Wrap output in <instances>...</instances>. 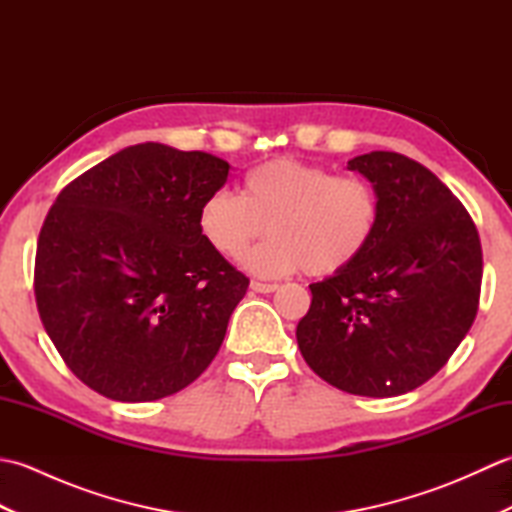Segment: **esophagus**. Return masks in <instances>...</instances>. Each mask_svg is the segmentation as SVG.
<instances>
[{
	"instance_id": "obj_1",
	"label": "esophagus",
	"mask_w": 512,
	"mask_h": 512,
	"mask_svg": "<svg viewBox=\"0 0 512 512\" xmlns=\"http://www.w3.org/2000/svg\"><path fill=\"white\" fill-rule=\"evenodd\" d=\"M277 288H279L277 284H262V281H250V290L262 292V295H270V292H275Z\"/></svg>"
}]
</instances>
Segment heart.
I'll list each match as a JSON object with an SVG mask.
<instances>
[{
    "label": "heart",
    "instance_id": "obj_1",
    "mask_svg": "<svg viewBox=\"0 0 512 512\" xmlns=\"http://www.w3.org/2000/svg\"><path fill=\"white\" fill-rule=\"evenodd\" d=\"M380 204L365 178L292 158L264 162L244 178L242 195L213 191L198 209V228L217 255L237 257L259 277H288L306 268L328 277L350 268L372 244Z\"/></svg>",
    "mask_w": 512,
    "mask_h": 512
}]
</instances>
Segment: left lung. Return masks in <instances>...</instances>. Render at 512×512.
<instances>
[{"mask_svg":"<svg viewBox=\"0 0 512 512\" xmlns=\"http://www.w3.org/2000/svg\"><path fill=\"white\" fill-rule=\"evenodd\" d=\"M347 169L376 189V235L350 268L310 286L297 343L325 383L356 396H400L436 376L471 330L480 235L460 200L416 160L372 151Z\"/></svg>","mask_w":512,"mask_h":512,"instance_id":"left-lung-1","label":"left lung"}]
</instances>
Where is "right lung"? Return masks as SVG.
Instances as JSON below:
<instances>
[{"instance_id": "obj_1", "label": "right lung", "mask_w": 512, "mask_h": 512, "mask_svg": "<svg viewBox=\"0 0 512 512\" xmlns=\"http://www.w3.org/2000/svg\"><path fill=\"white\" fill-rule=\"evenodd\" d=\"M204 151L140 143L65 187L41 226L35 297L72 374L105 398L176 394L211 365L248 279L204 242L228 178Z\"/></svg>"}]
</instances>
